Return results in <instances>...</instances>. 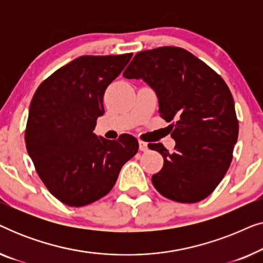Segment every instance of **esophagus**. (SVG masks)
Returning a JSON list of instances; mask_svg holds the SVG:
<instances>
[{
	"label": "esophagus",
	"instance_id": "esophagus-1",
	"mask_svg": "<svg viewBox=\"0 0 263 263\" xmlns=\"http://www.w3.org/2000/svg\"><path fill=\"white\" fill-rule=\"evenodd\" d=\"M139 149L142 151V152H146V151L148 149V145L143 141H139Z\"/></svg>",
	"mask_w": 263,
	"mask_h": 263
}]
</instances>
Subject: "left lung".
Returning a JSON list of instances; mask_svg holds the SVG:
<instances>
[{"label": "left lung", "mask_w": 263, "mask_h": 263, "mask_svg": "<svg viewBox=\"0 0 263 263\" xmlns=\"http://www.w3.org/2000/svg\"><path fill=\"white\" fill-rule=\"evenodd\" d=\"M123 77L145 81L156 93L160 116L172 122L174 152L161 143L148 145L164 158L163 168L152 176L154 188L177 202L203 200L229 170L238 138L228 85L206 63L176 46L139 52Z\"/></svg>", "instance_id": "8db88e82"}]
</instances>
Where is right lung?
Instances as JSON below:
<instances>
[{
  "mask_svg": "<svg viewBox=\"0 0 263 263\" xmlns=\"http://www.w3.org/2000/svg\"><path fill=\"white\" fill-rule=\"evenodd\" d=\"M132 56L78 57L42 82L32 98L25 133L28 156L64 204L81 207L105 196L138 152L134 136L111 141L93 133L104 115V92Z\"/></svg>",
  "mask_w": 263,
  "mask_h": 263,
  "instance_id": "right-lung-1",
  "label": "right lung"
}]
</instances>
